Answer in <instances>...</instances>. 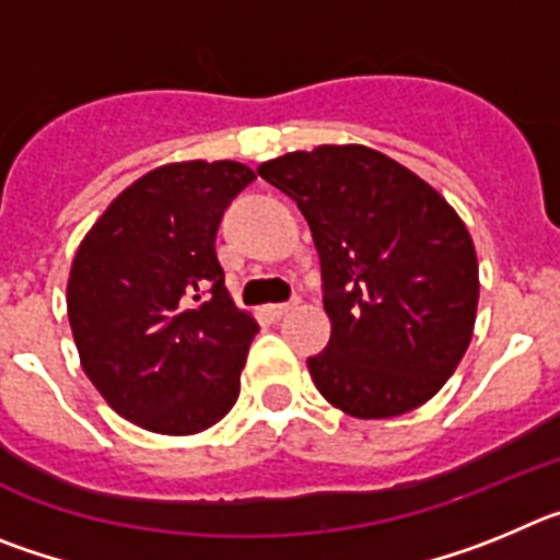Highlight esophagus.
<instances>
[{"mask_svg": "<svg viewBox=\"0 0 560 560\" xmlns=\"http://www.w3.org/2000/svg\"><path fill=\"white\" fill-rule=\"evenodd\" d=\"M296 303H300V300H289V303H275V305H266V314H269L271 319H283V316L289 314V311H294V308H296Z\"/></svg>", "mask_w": 560, "mask_h": 560, "instance_id": "esophagus-1", "label": "esophagus"}]
</instances>
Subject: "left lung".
Returning a JSON list of instances; mask_svg holds the SVG:
<instances>
[{
    "label": "left lung",
    "mask_w": 560,
    "mask_h": 560,
    "mask_svg": "<svg viewBox=\"0 0 560 560\" xmlns=\"http://www.w3.org/2000/svg\"><path fill=\"white\" fill-rule=\"evenodd\" d=\"M296 201L323 266L330 341L308 359L345 415L395 418L427 404L474 334V241L443 196L364 145H319L257 167Z\"/></svg>",
    "instance_id": "8db88e82"
}]
</instances>
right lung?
<instances>
[{
  "label": "right lung",
  "instance_id": "1",
  "mask_svg": "<svg viewBox=\"0 0 560 560\" xmlns=\"http://www.w3.org/2000/svg\"><path fill=\"white\" fill-rule=\"evenodd\" d=\"M249 182L255 171L230 160L162 165L78 246L67 314L81 368L114 412L148 432H205L241 393L257 323L232 303L215 232Z\"/></svg>",
  "mask_w": 560,
  "mask_h": 560
}]
</instances>
